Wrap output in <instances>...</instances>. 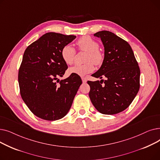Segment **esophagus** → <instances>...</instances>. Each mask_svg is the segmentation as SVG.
<instances>
[{
    "label": "esophagus",
    "mask_w": 160,
    "mask_h": 160,
    "mask_svg": "<svg viewBox=\"0 0 160 160\" xmlns=\"http://www.w3.org/2000/svg\"><path fill=\"white\" fill-rule=\"evenodd\" d=\"M82 80L83 83H86L87 82V78L86 77H82Z\"/></svg>",
    "instance_id": "34e87169"
}]
</instances>
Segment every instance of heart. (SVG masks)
Masks as SVG:
<instances>
[{"label":"heart","mask_w":160,"mask_h":160,"mask_svg":"<svg viewBox=\"0 0 160 160\" xmlns=\"http://www.w3.org/2000/svg\"><path fill=\"white\" fill-rule=\"evenodd\" d=\"M78 48L80 51L86 52L85 56L84 64L75 65L69 69V72L72 74L83 77L93 72L95 69L94 64L99 65L104 60V55L98 49V42L89 36H83L80 38L77 43ZM76 50L70 45H66L61 50V56L63 62L67 65H71L74 60Z\"/></svg>","instance_id":"heart-1"}]
</instances>
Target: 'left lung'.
Returning <instances> with one entry per match:
<instances>
[{"instance_id": "obj_1", "label": "left lung", "mask_w": 160, "mask_h": 160, "mask_svg": "<svg viewBox=\"0 0 160 160\" xmlns=\"http://www.w3.org/2000/svg\"><path fill=\"white\" fill-rule=\"evenodd\" d=\"M104 47V58L100 68L92 77L107 79L88 81L92 104L101 113L113 115L126 110L138 94L140 69L127 41L115 33L103 30L95 33ZM104 82L105 85L102 83Z\"/></svg>"}]
</instances>
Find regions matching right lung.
<instances>
[{"instance_id":"1","label":"right lung","mask_w":160,"mask_h":160,"mask_svg":"<svg viewBox=\"0 0 160 160\" xmlns=\"http://www.w3.org/2000/svg\"><path fill=\"white\" fill-rule=\"evenodd\" d=\"M75 38L73 35L48 32L24 52L18 74L21 96L30 110L42 119L63 118L82 84L78 75L71 74L66 79H58L68 68L61 50Z\"/></svg>"}]
</instances>
